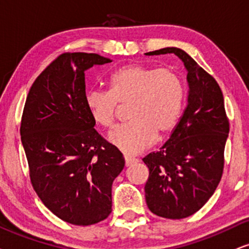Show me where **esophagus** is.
<instances>
[{
    "label": "esophagus",
    "instance_id": "34e87169",
    "mask_svg": "<svg viewBox=\"0 0 249 249\" xmlns=\"http://www.w3.org/2000/svg\"><path fill=\"white\" fill-rule=\"evenodd\" d=\"M124 159H125V165L126 166H131L138 162L137 159H134V157H131V156H124Z\"/></svg>",
    "mask_w": 249,
    "mask_h": 249
}]
</instances>
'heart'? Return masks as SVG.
Segmentation results:
<instances>
[{"instance_id":"b5f03b06","label":"heart","mask_w":249,"mask_h":249,"mask_svg":"<svg viewBox=\"0 0 249 249\" xmlns=\"http://www.w3.org/2000/svg\"><path fill=\"white\" fill-rule=\"evenodd\" d=\"M109 85L110 90H88L85 102L94 121L105 127L114 125L118 102L131 103L132 122L116 127L108 137L123 153H141L155 142L157 134L174 130L184 100L182 81L175 71L131 64L112 73Z\"/></svg>"}]
</instances>
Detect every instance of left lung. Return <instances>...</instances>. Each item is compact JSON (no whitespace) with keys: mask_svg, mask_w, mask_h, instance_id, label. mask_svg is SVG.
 <instances>
[{"mask_svg":"<svg viewBox=\"0 0 249 249\" xmlns=\"http://www.w3.org/2000/svg\"><path fill=\"white\" fill-rule=\"evenodd\" d=\"M175 54L187 71V106L168 141L142 161L149 169L144 196L150 212L170 219L193 215L221 181L229 121L217 81L182 49L168 47L144 55Z\"/></svg>","mask_w":249,"mask_h":249,"instance_id":"obj_1","label":"left lung"}]
</instances>
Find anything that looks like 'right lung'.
I'll return each instance as SVG.
<instances>
[{
  "label": "right lung",
  "mask_w": 249,
  "mask_h": 249,
  "mask_svg": "<svg viewBox=\"0 0 249 249\" xmlns=\"http://www.w3.org/2000/svg\"><path fill=\"white\" fill-rule=\"evenodd\" d=\"M112 62L99 54L65 53L34 81L25 102L21 143L34 191L64 222L92 225L111 213V186L123 154L94 128L85 71Z\"/></svg>",
  "instance_id": "right-lung-1"
}]
</instances>
